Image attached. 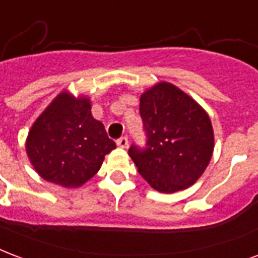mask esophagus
Returning <instances> with one entry per match:
<instances>
[{
  "label": "esophagus",
  "instance_id": "34e87169",
  "mask_svg": "<svg viewBox=\"0 0 258 258\" xmlns=\"http://www.w3.org/2000/svg\"><path fill=\"white\" fill-rule=\"evenodd\" d=\"M117 146L123 149L127 148L128 146V139H127V137H121V138L117 139Z\"/></svg>",
  "mask_w": 258,
  "mask_h": 258
}]
</instances>
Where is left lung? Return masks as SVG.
Wrapping results in <instances>:
<instances>
[{
	"instance_id": "obj_1",
	"label": "left lung",
	"mask_w": 258,
	"mask_h": 258,
	"mask_svg": "<svg viewBox=\"0 0 258 258\" xmlns=\"http://www.w3.org/2000/svg\"><path fill=\"white\" fill-rule=\"evenodd\" d=\"M146 148L128 149L138 172L160 192L190 187L213 154V128L201 105L179 87L160 82L141 95Z\"/></svg>"
}]
</instances>
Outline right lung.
I'll return each mask as SVG.
<instances>
[{"label":"right lung","instance_id":"1","mask_svg":"<svg viewBox=\"0 0 258 258\" xmlns=\"http://www.w3.org/2000/svg\"><path fill=\"white\" fill-rule=\"evenodd\" d=\"M114 148L104 124L93 117L90 100L68 91L60 93L39 114L26 142L39 176L62 187L85 184Z\"/></svg>","mask_w":258,"mask_h":258}]
</instances>
